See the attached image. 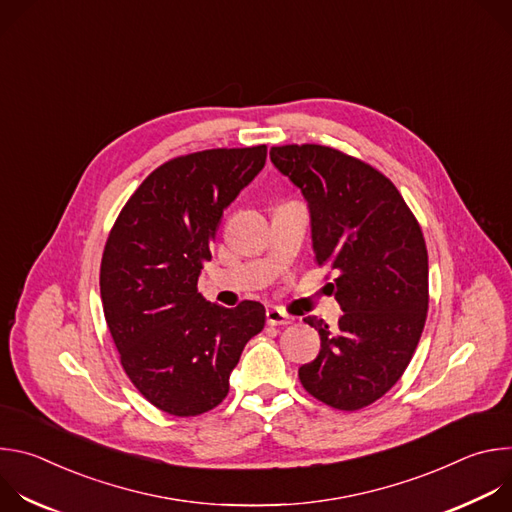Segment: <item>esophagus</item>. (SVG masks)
Masks as SVG:
<instances>
[{
    "label": "esophagus",
    "mask_w": 512,
    "mask_h": 512,
    "mask_svg": "<svg viewBox=\"0 0 512 512\" xmlns=\"http://www.w3.org/2000/svg\"><path fill=\"white\" fill-rule=\"evenodd\" d=\"M265 318H267V324H269V326H287V324L294 322V318H291V316L285 314V312H281V310H277V308H269V310L265 312Z\"/></svg>",
    "instance_id": "esophagus-1"
}]
</instances>
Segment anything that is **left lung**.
I'll use <instances>...</instances> for the list:
<instances>
[{
	"mask_svg": "<svg viewBox=\"0 0 512 512\" xmlns=\"http://www.w3.org/2000/svg\"><path fill=\"white\" fill-rule=\"evenodd\" d=\"M273 166L310 208L318 265L336 271V328L304 318L320 334L318 356L300 367L318 401L356 411L381 399L405 373L427 318V249L395 184L373 166L326 145L271 148Z\"/></svg>",
	"mask_w": 512,
	"mask_h": 512,
	"instance_id": "obj_1",
	"label": "left lung"
}]
</instances>
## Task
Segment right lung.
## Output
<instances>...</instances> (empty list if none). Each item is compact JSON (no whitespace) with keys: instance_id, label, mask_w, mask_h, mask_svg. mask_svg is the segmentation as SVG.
Listing matches in <instances>:
<instances>
[{"instance_id":"add662e5","label":"right lung","mask_w":512,"mask_h":512,"mask_svg":"<svg viewBox=\"0 0 512 512\" xmlns=\"http://www.w3.org/2000/svg\"><path fill=\"white\" fill-rule=\"evenodd\" d=\"M267 145L204 150L154 170L127 200L101 261L103 312L123 371L158 409L192 417L229 393L265 308L198 294V275L223 210L263 170Z\"/></svg>"}]
</instances>
